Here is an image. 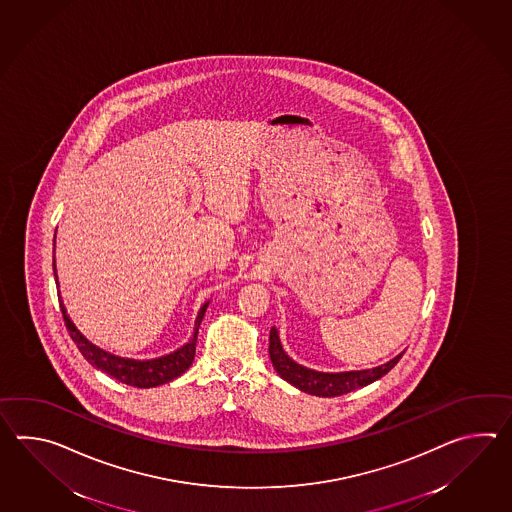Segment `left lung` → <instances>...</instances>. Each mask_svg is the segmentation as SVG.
<instances>
[{
  "label": "left lung",
  "mask_w": 512,
  "mask_h": 512,
  "mask_svg": "<svg viewBox=\"0 0 512 512\" xmlns=\"http://www.w3.org/2000/svg\"><path fill=\"white\" fill-rule=\"evenodd\" d=\"M270 358H272L273 369L277 375L286 380L288 384L296 386L297 389L305 391L308 395L316 397H340L345 393H351L358 387L373 384L378 378L389 373L402 354L389 360L387 364L378 365L373 369H364V371H345V373H319L314 369H308L303 365L296 364L288 354L284 353L283 345L279 340V332L275 327L270 330Z\"/></svg>",
  "instance_id": "obj_1"
}]
</instances>
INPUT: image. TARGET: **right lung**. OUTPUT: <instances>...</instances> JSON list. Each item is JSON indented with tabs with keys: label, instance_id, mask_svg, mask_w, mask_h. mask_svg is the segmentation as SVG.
<instances>
[{
	"label": "right lung",
	"instance_id": "add662e5",
	"mask_svg": "<svg viewBox=\"0 0 512 512\" xmlns=\"http://www.w3.org/2000/svg\"><path fill=\"white\" fill-rule=\"evenodd\" d=\"M53 270H55V281H57V268L53 262ZM209 301L204 307L200 308L198 318L194 321L193 338L187 341L178 351L154 358V360H130V358H121L115 354L106 353L103 349H99L97 345H93L91 341L86 340L80 330L75 327V323L69 319L68 312L64 305L60 307L64 323L69 330L71 340L75 341L80 354L90 362L93 367H97L99 371H103L106 375L112 376L115 380L123 382L126 386L134 387H156L161 384H167L174 378L185 373L191 364H193L194 353H196V338H198V327L204 319L205 310H207Z\"/></svg>",
	"mask_w": 512,
	"mask_h": 512
}]
</instances>
